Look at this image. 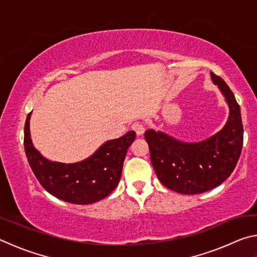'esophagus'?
<instances>
[{"mask_svg":"<svg viewBox=\"0 0 257 257\" xmlns=\"http://www.w3.org/2000/svg\"><path fill=\"white\" fill-rule=\"evenodd\" d=\"M133 129L135 130V133H136L137 136H142V135L144 134V132H145L144 124H142V123H139V122H135L133 124Z\"/></svg>","mask_w":257,"mask_h":257,"instance_id":"esophagus-1","label":"esophagus"}]
</instances>
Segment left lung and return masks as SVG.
<instances>
[{
    "label": "left lung",
    "instance_id": "1",
    "mask_svg": "<svg viewBox=\"0 0 257 257\" xmlns=\"http://www.w3.org/2000/svg\"><path fill=\"white\" fill-rule=\"evenodd\" d=\"M229 105V118L222 130L199 143H185L149 129L145 139L159 180L177 193L201 194L222 184L231 175L242 149L243 129L240 107L234 95L219 76L211 72Z\"/></svg>",
    "mask_w": 257,
    "mask_h": 257
}]
</instances>
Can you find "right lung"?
<instances>
[{
    "label": "right lung",
    "mask_w": 257,
    "mask_h": 257,
    "mask_svg": "<svg viewBox=\"0 0 257 257\" xmlns=\"http://www.w3.org/2000/svg\"><path fill=\"white\" fill-rule=\"evenodd\" d=\"M25 123L24 145L30 168L40 184L56 198L87 205L105 198L118 186L123 161L136 133L107 141L86 160L77 163H60L45 159L35 149L30 138L29 120Z\"/></svg>",
    "instance_id": "1"
}]
</instances>
